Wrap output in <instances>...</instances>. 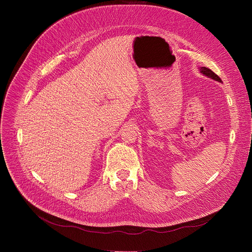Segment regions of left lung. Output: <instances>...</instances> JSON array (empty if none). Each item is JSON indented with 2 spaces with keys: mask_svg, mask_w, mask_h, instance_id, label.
<instances>
[{
  "mask_svg": "<svg viewBox=\"0 0 252 252\" xmlns=\"http://www.w3.org/2000/svg\"><path fill=\"white\" fill-rule=\"evenodd\" d=\"M200 71H201V73H203L204 75H206V76H208V77H211L213 79H216V81L221 83V79L220 78V76H219L218 74H216L214 71H211L209 68H207V67H201V68H200Z\"/></svg>",
  "mask_w": 252,
  "mask_h": 252,
  "instance_id": "obj_1",
  "label": "left lung"
}]
</instances>
